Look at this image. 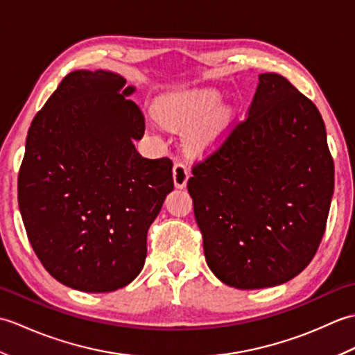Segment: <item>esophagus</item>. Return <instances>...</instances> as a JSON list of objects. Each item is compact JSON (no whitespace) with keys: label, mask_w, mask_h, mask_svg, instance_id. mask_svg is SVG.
Here are the masks:
<instances>
[{"label":"esophagus","mask_w":355,"mask_h":355,"mask_svg":"<svg viewBox=\"0 0 355 355\" xmlns=\"http://www.w3.org/2000/svg\"><path fill=\"white\" fill-rule=\"evenodd\" d=\"M172 177H173V184H175V187L183 189V187H186L187 184V180H189V169H187V166L184 163L177 162L173 164Z\"/></svg>","instance_id":"1"}]
</instances>
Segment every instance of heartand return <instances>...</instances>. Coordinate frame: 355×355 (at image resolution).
Wrapping results in <instances>:
<instances>
[{"label":"heart","instance_id":"b5f03b06","mask_svg":"<svg viewBox=\"0 0 355 355\" xmlns=\"http://www.w3.org/2000/svg\"><path fill=\"white\" fill-rule=\"evenodd\" d=\"M221 93L215 88H187L164 94L157 102L155 114L171 130H186L187 145L206 150L220 140L230 120V108L218 103Z\"/></svg>","mask_w":355,"mask_h":355}]
</instances>
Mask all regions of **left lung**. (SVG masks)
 <instances>
[{
    "label": "left lung",
    "instance_id": "8db88e82",
    "mask_svg": "<svg viewBox=\"0 0 355 355\" xmlns=\"http://www.w3.org/2000/svg\"><path fill=\"white\" fill-rule=\"evenodd\" d=\"M206 262L225 285L258 290L314 258L334 193V162L315 105L262 73L248 117L187 182Z\"/></svg>",
    "mask_w": 355,
    "mask_h": 355
}]
</instances>
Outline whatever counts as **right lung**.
<instances>
[{
    "label": "right lung",
    "instance_id": "1",
    "mask_svg": "<svg viewBox=\"0 0 355 355\" xmlns=\"http://www.w3.org/2000/svg\"><path fill=\"white\" fill-rule=\"evenodd\" d=\"M135 87L117 73L62 79L28 128L18 202L30 244L61 284L108 293L132 282L146 235L173 189L169 158L141 157Z\"/></svg>",
    "mask_w": 355,
    "mask_h": 355
}]
</instances>
